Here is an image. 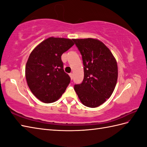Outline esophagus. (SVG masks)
Segmentation results:
<instances>
[{"label":"esophagus","mask_w":147,"mask_h":147,"mask_svg":"<svg viewBox=\"0 0 147 147\" xmlns=\"http://www.w3.org/2000/svg\"><path fill=\"white\" fill-rule=\"evenodd\" d=\"M69 76H70L71 80H73V74H72V73H70V74H69Z\"/></svg>","instance_id":"esophagus-1"}]
</instances>
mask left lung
Masks as SVG:
<instances>
[{"label": "left lung", "mask_w": 147, "mask_h": 147, "mask_svg": "<svg viewBox=\"0 0 147 147\" xmlns=\"http://www.w3.org/2000/svg\"><path fill=\"white\" fill-rule=\"evenodd\" d=\"M82 55L84 79L74 90L82 104L95 108L113 93L118 77L117 61L110 50L96 38L74 39Z\"/></svg>", "instance_id": "1"}]
</instances>
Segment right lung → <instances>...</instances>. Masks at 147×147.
I'll return each mask as SVG.
<instances>
[{"instance_id": "obj_1", "label": "right lung", "mask_w": 147, "mask_h": 147, "mask_svg": "<svg viewBox=\"0 0 147 147\" xmlns=\"http://www.w3.org/2000/svg\"><path fill=\"white\" fill-rule=\"evenodd\" d=\"M73 40L50 37L31 52L26 64V79L31 92L40 101H57L69 84L61 55L74 45Z\"/></svg>"}]
</instances>
